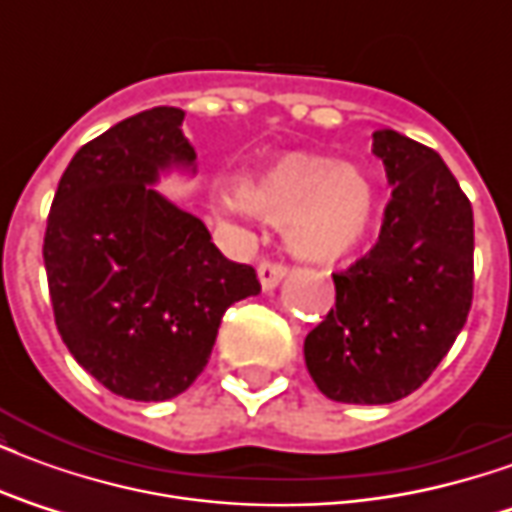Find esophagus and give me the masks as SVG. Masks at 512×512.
Listing matches in <instances>:
<instances>
[{
    "label": "esophagus",
    "instance_id": "obj_1",
    "mask_svg": "<svg viewBox=\"0 0 512 512\" xmlns=\"http://www.w3.org/2000/svg\"><path fill=\"white\" fill-rule=\"evenodd\" d=\"M285 266H277V263H260V268H257V277H260V288L266 290V293H271V290L279 288V282L285 279Z\"/></svg>",
    "mask_w": 512,
    "mask_h": 512
}]
</instances>
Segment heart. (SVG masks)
Here are the masks:
<instances>
[{
  "label": "heart",
  "instance_id": "b5f03b06",
  "mask_svg": "<svg viewBox=\"0 0 512 512\" xmlns=\"http://www.w3.org/2000/svg\"><path fill=\"white\" fill-rule=\"evenodd\" d=\"M219 211H249L285 227V244L296 260L334 266L367 244L376 222V191L343 161L285 153L241 180L238 197H222Z\"/></svg>",
  "mask_w": 512,
  "mask_h": 512
}]
</instances>
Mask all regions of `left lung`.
Segmentation results:
<instances>
[{
  "label": "left lung",
  "instance_id": "1",
  "mask_svg": "<svg viewBox=\"0 0 512 512\" xmlns=\"http://www.w3.org/2000/svg\"><path fill=\"white\" fill-rule=\"evenodd\" d=\"M392 200L378 244L334 274L337 307L304 340V362L337 403L381 406L425 384L472 307L474 216L447 164L397 131L373 134Z\"/></svg>",
  "mask_w": 512,
  "mask_h": 512
}]
</instances>
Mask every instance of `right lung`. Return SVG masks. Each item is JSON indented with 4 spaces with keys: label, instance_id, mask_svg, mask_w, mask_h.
<instances>
[{
    "label": "right lung",
    "instance_id": "1",
    "mask_svg": "<svg viewBox=\"0 0 512 512\" xmlns=\"http://www.w3.org/2000/svg\"><path fill=\"white\" fill-rule=\"evenodd\" d=\"M169 172H197L180 109L117 123L62 172L43 241L62 343L98 384L142 403L186 392L227 307L260 293L255 268L230 263L202 219L156 189Z\"/></svg>",
    "mask_w": 512,
    "mask_h": 512
}]
</instances>
